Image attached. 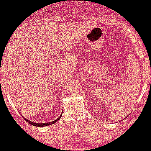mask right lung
<instances>
[{"mask_svg": "<svg viewBox=\"0 0 151 151\" xmlns=\"http://www.w3.org/2000/svg\"><path fill=\"white\" fill-rule=\"evenodd\" d=\"M61 116H59V117L57 118V119H56V120H54V121H52L51 122H45V123H35V122H31L30 120H27V119H26L25 118H24V119L25 120L27 121V122H29V124H32V125H33V126H35V127H46V126H48V125H50V124H55V122H57V121H58L59 119L61 118Z\"/></svg>", "mask_w": 151, "mask_h": 151, "instance_id": "1", "label": "right lung"}]
</instances>
